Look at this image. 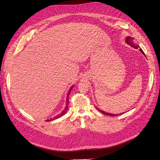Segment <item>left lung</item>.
<instances>
[{
  "mask_svg": "<svg viewBox=\"0 0 160 160\" xmlns=\"http://www.w3.org/2000/svg\"><path fill=\"white\" fill-rule=\"evenodd\" d=\"M133 39H134V38H133V37L128 36V37H126L125 42H126V43H127V44L130 45L131 47L133 48L134 49H138V48H139V51L141 52V53H142V54L145 56L144 52H143V51L142 50V49H141V48H140L139 45L134 43V42H133ZM96 108H97V109H98L99 111H101V112H102V113L104 114V115H107V116H111V117L118 116V115H122V114L123 113V112H122V114H112V113H109V112H105V111H102V110H101V109H99L98 108H97V107H96Z\"/></svg>",
  "mask_w": 160,
  "mask_h": 160,
  "instance_id": "8db88e82",
  "label": "left lung"
}]
</instances>
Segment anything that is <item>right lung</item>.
I'll return each mask as SVG.
<instances>
[{
  "label": "right lung",
  "instance_id": "right-lung-1",
  "mask_svg": "<svg viewBox=\"0 0 160 160\" xmlns=\"http://www.w3.org/2000/svg\"><path fill=\"white\" fill-rule=\"evenodd\" d=\"M73 87V85L70 88V89L69 90V92H68V94L67 97H66V106H65L64 109H63V111H61V113H59L58 115H57V116L54 117V118H51L50 120H46V122H49V121H52V120H54L58 119V118H60V117H62V116L64 115V114L66 112L67 109H68V102H69V100H68V99H69V96H70V92H71V91H72V89Z\"/></svg>",
  "mask_w": 160,
  "mask_h": 160
}]
</instances>
